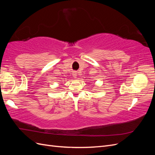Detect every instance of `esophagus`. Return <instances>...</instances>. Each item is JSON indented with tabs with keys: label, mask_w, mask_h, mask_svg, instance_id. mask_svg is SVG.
<instances>
[{
	"label": "esophagus",
	"mask_w": 155,
	"mask_h": 155,
	"mask_svg": "<svg viewBox=\"0 0 155 155\" xmlns=\"http://www.w3.org/2000/svg\"><path fill=\"white\" fill-rule=\"evenodd\" d=\"M73 76H74L75 78H76V77H77V73L74 72V73L73 74Z\"/></svg>",
	"instance_id": "34e87169"
}]
</instances>
